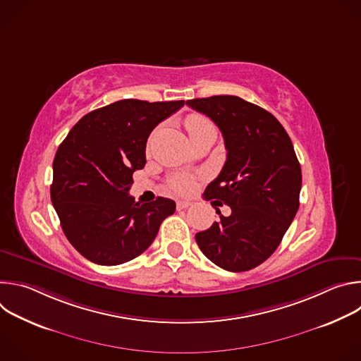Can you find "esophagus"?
I'll use <instances>...</instances> for the list:
<instances>
[{
	"label": "esophagus",
	"mask_w": 361,
	"mask_h": 361,
	"mask_svg": "<svg viewBox=\"0 0 361 361\" xmlns=\"http://www.w3.org/2000/svg\"><path fill=\"white\" fill-rule=\"evenodd\" d=\"M190 205H192V202H191V201L178 200V201H177V210H184V209H188Z\"/></svg>",
	"instance_id": "obj_1"
}]
</instances>
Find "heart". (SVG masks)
<instances>
[{"mask_svg":"<svg viewBox=\"0 0 361 361\" xmlns=\"http://www.w3.org/2000/svg\"><path fill=\"white\" fill-rule=\"evenodd\" d=\"M185 127H187V131H188L190 137L192 138L198 133H201L202 130L209 128V127H214V126L209 118H205L200 114H192L187 118ZM194 185H195V176H192L190 173H177V174L171 176L170 180H169V187L174 192H178V194L191 192Z\"/></svg>","mask_w":361,"mask_h":361,"instance_id":"obj_1","label":"heart"}]
</instances>
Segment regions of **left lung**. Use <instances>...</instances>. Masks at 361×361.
<instances>
[{
  "label": "left lung",
  "mask_w": 361,
  "mask_h": 361,
  "mask_svg": "<svg viewBox=\"0 0 361 361\" xmlns=\"http://www.w3.org/2000/svg\"><path fill=\"white\" fill-rule=\"evenodd\" d=\"M187 104L220 128L227 149L219 177L204 191L231 214L195 234L200 250L216 266L247 271L276 251L298 210L301 169L279 120L235 95L188 99ZM213 204V202H212Z\"/></svg>",
  "instance_id": "left-lung-1"
}]
</instances>
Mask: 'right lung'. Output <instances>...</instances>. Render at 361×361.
Wrapping results in <instances>:
<instances>
[{
  "instance_id": "1",
  "label": "right lung",
  "mask_w": 361,
  "mask_h": 361,
  "mask_svg": "<svg viewBox=\"0 0 361 361\" xmlns=\"http://www.w3.org/2000/svg\"><path fill=\"white\" fill-rule=\"evenodd\" d=\"M184 101L120 99L85 114L57 149L51 201L63 231L87 260L127 263L156 238L176 202L140 204L128 194L133 173L145 166V144L159 123Z\"/></svg>"
}]
</instances>
